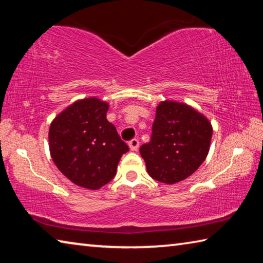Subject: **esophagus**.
Returning a JSON list of instances; mask_svg holds the SVG:
<instances>
[{
  "mask_svg": "<svg viewBox=\"0 0 263 263\" xmlns=\"http://www.w3.org/2000/svg\"><path fill=\"white\" fill-rule=\"evenodd\" d=\"M128 147H130L131 151H137L139 148V140L132 139L131 141H128Z\"/></svg>",
  "mask_w": 263,
  "mask_h": 263,
  "instance_id": "1",
  "label": "esophagus"
}]
</instances>
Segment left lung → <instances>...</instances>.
<instances>
[{"label": "left lung", "instance_id": "left-lung-1", "mask_svg": "<svg viewBox=\"0 0 263 263\" xmlns=\"http://www.w3.org/2000/svg\"><path fill=\"white\" fill-rule=\"evenodd\" d=\"M152 137L140 154L152 179L166 184L185 180L206 159L212 125L193 106L162 101L157 106Z\"/></svg>", "mask_w": 263, "mask_h": 263}]
</instances>
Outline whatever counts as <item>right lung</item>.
I'll use <instances>...</instances> for the list:
<instances>
[{"mask_svg": "<svg viewBox=\"0 0 263 263\" xmlns=\"http://www.w3.org/2000/svg\"><path fill=\"white\" fill-rule=\"evenodd\" d=\"M109 103L97 97L75 101L53 119L51 158L74 184L97 190L114 179L127 145L106 119Z\"/></svg>", "mask_w": 263, "mask_h": 263, "instance_id": "obj_1", "label": "right lung"}]
</instances>
